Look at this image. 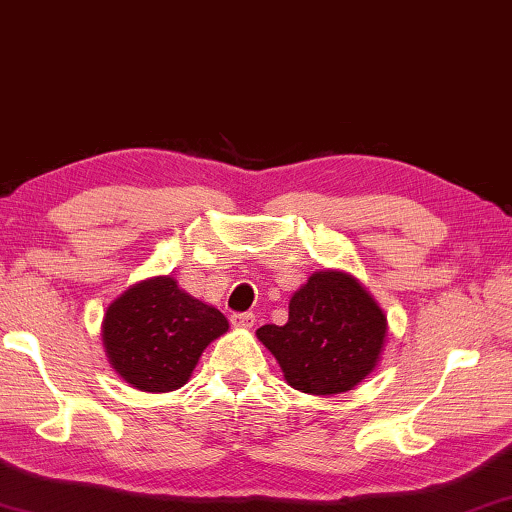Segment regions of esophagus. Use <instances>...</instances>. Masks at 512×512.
Returning <instances> with one entry per match:
<instances>
[{
    "label": "esophagus",
    "mask_w": 512,
    "mask_h": 512,
    "mask_svg": "<svg viewBox=\"0 0 512 512\" xmlns=\"http://www.w3.org/2000/svg\"><path fill=\"white\" fill-rule=\"evenodd\" d=\"M232 327L237 329H253L255 327V315L253 313H235L230 318Z\"/></svg>",
    "instance_id": "obj_1"
}]
</instances>
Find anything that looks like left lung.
Here are the masks:
<instances>
[{
    "instance_id": "1",
    "label": "left lung",
    "mask_w": 512,
    "mask_h": 512,
    "mask_svg": "<svg viewBox=\"0 0 512 512\" xmlns=\"http://www.w3.org/2000/svg\"><path fill=\"white\" fill-rule=\"evenodd\" d=\"M387 318L365 286L342 271H318L293 293L284 327L264 324L257 338L286 383L313 396L342 394L378 365Z\"/></svg>"
}]
</instances>
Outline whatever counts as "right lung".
<instances>
[{"label": "right lung", "mask_w": 512, "mask_h": 512, "mask_svg": "<svg viewBox=\"0 0 512 512\" xmlns=\"http://www.w3.org/2000/svg\"><path fill=\"white\" fill-rule=\"evenodd\" d=\"M226 331L224 313L161 275L129 286L107 306L102 345L125 383L159 394L188 383L203 349Z\"/></svg>", "instance_id": "right-lung-1"}]
</instances>
